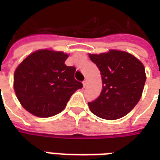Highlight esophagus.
Here are the masks:
<instances>
[{"instance_id": "1", "label": "esophagus", "mask_w": 160, "mask_h": 160, "mask_svg": "<svg viewBox=\"0 0 160 160\" xmlns=\"http://www.w3.org/2000/svg\"><path fill=\"white\" fill-rule=\"evenodd\" d=\"M82 84H83V87H86V86H87V80H84L83 82H82Z\"/></svg>"}]
</instances>
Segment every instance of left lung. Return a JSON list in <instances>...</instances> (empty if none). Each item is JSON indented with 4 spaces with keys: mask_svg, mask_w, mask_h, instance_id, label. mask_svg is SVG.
Masks as SVG:
<instances>
[{
    "mask_svg": "<svg viewBox=\"0 0 160 160\" xmlns=\"http://www.w3.org/2000/svg\"><path fill=\"white\" fill-rule=\"evenodd\" d=\"M100 71L103 88L90 111L105 120H117L130 112L141 99L146 82L145 67L130 53L110 49L100 54H89Z\"/></svg>",
    "mask_w": 160,
    "mask_h": 160,
    "instance_id": "left-lung-1",
    "label": "left lung"
}]
</instances>
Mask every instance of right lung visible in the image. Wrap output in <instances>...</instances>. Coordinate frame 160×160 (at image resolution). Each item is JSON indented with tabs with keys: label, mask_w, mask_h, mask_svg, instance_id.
<instances>
[{
	"label": "right lung",
	"mask_w": 160,
	"mask_h": 160,
	"mask_svg": "<svg viewBox=\"0 0 160 160\" xmlns=\"http://www.w3.org/2000/svg\"><path fill=\"white\" fill-rule=\"evenodd\" d=\"M68 54L43 49L26 56L16 68L13 88L25 110L38 118H49L66 107L82 83L74 79L75 68L68 67Z\"/></svg>",
	"instance_id": "obj_1"
}]
</instances>
